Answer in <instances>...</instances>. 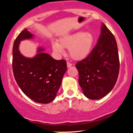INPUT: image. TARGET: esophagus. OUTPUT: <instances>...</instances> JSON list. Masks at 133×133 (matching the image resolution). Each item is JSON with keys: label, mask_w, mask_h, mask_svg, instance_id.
Masks as SVG:
<instances>
[{"label": "esophagus", "mask_w": 133, "mask_h": 133, "mask_svg": "<svg viewBox=\"0 0 133 133\" xmlns=\"http://www.w3.org/2000/svg\"><path fill=\"white\" fill-rule=\"evenodd\" d=\"M72 64L71 63V62H67V66H68V68H70V67L72 66Z\"/></svg>", "instance_id": "obj_1"}]
</instances>
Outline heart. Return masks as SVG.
I'll use <instances>...</instances> for the list:
<instances>
[{
  "instance_id": "b5f03b06",
  "label": "heart",
  "mask_w": 133,
  "mask_h": 133,
  "mask_svg": "<svg viewBox=\"0 0 133 133\" xmlns=\"http://www.w3.org/2000/svg\"><path fill=\"white\" fill-rule=\"evenodd\" d=\"M94 41L92 34L89 32H77L67 36L60 41V44L54 42L53 49L62 54L64 48H69V54L74 59L85 57L91 51Z\"/></svg>"
}]
</instances>
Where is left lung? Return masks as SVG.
<instances>
[{"label": "left lung", "mask_w": 133, "mask_h": 133, "mask_svg": "<svg viewBox=\"0 0 133 133\" xmlns=\"http://www.w3.org/2000/svg\"><path fill=\"white\" fill-rule=\"evenodd\" d=\"M119 66L116 41L103 24L97 43L86 58L76 64L79 84L85 96L98 99L107 95L116 84Z\"/></svg>", "instance_id": "1"}]
</instances>
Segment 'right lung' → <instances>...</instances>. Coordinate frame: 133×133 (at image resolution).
<instances>
[{
    "instance_id": "add662e5",
    "label": "right lung",
    "mask_w": 133,
    "mask_h": 133,
    "mask_svg": "<svg viewBox=\"0 0 133 133\" xmlns=\"http://www.w3.org/2000/svg\"><path fill=\"white\" fill-rule=\"evenodd\" d=\"M33 37L25 29L18 35L12 49V69L18 86L27 96L36 103L47 104L52 101L60 88L67 70L64 59L56 60L50 55L38 50L32 59L22 56L19 51L20 41Z\"/></svg>"
}]
</instances>
